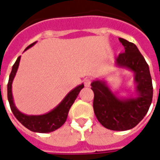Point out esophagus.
I'll return each mask as SVG.
<instances>
[{
    "mask_svg": "<svg viewBox=\"0 0 160 160\" xmlns=\"http://www.w3.org/2000/svg\"><path fill=\"white\" fill-rule=\"evenodd\" d=\"M91 83H92V80L90 79H85V80H84V85L86 87H90Z\"/></svg>",
    "mask_w": 160,
    "mask_h": 160,
    "instance_id": "obj_1",
    "label": "esophagus"
}]
</instances>
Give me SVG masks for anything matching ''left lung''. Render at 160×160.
<instances>
[{
  "label": "left lung",
  "mask_w": 160,
  "mask_h": 160,
  "mask_svg": "<svg viewBox=\"0 0 160 160\" xmlns=\"http://www.w3.org/2000/svg\"><path fill=\"white\" fill-rule=\"evenodd\" d=\"M119 41L125 52L116 57V65L134 72L137 96L118 97L103 80H93L91 86L98 122L108 129L125 131L135 127L148 113L152 100V83L148 64L136 45L123 38Z\"/></svg>",
  "instance_id": "1"
}]
</instances>
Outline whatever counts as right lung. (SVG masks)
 Returning a JSON list of instances; mask_svg holds the SVG:
<instances>
[{
    "mask_svg": "<svg viewBox=\"0 0 160 160\" xmlns=\"http://www.w3.org/2000/svg\"><path fill=\"white\" fill-rule=\"evenodd\" d=\"M35 43L36 42L30 44L25 50L32 47ZM19 61H20V56L17 58L15 63L12 66V71L9 75L8 84V99L12 113L20 123L31 131L37 133H49L56 130L57 128L62 127L66 122L70 108L74 103V100L76 99L77 96L80 93V90L84 87V84H81L72 91H70L66 95V97L63 98L62 101L56 108H54L52 111H50L48 113L38 115V116H32V115L29 116V115L24 114L20 112L15 106L12 93V80L15 77L17 70L19 68Z\"/></svg>",
    "mask_w": 160,
    "mask_h": 160,
    "instance_id": "right-lung-1",
    "label": "right lung"
}]
</instances>
